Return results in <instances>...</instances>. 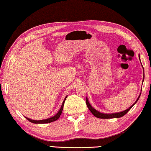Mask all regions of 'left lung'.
Instances as JSON below:
<instances>
[{
  "mask_svg": "<svg viewBox=\"0 0 151 151\" xmlns=\"http://www.w3.org/2000/svg\"><path fill=\"white\" fill-rule=\"evenodd\" d=\"M144 79H145V73H144ZM139 96H140V95H139ZM139 96L138 97V98H137V99L136 100V101L134 103V104L137 101V100L139 99ZM86 104L87 105V106H88V109H89V110H90V111L92 112V114H93L95 116H96L97 118H99V119H113V118H120V117H122V116H123L124 115H125L130 110V109L132 108V107L134 106V105H133V106H131L129 108L127 109V110L123 111V112H119V113L110 114H103V113H101V112H98V111L95 110V109H94L93 107L91 106V104H89V102L88 101V99H87V98H86Z\"/></svg>",
  "mask_w": 151,
  "mask_h": 151,
  "instance_id": "1",
  "label": "left lung"
}]
</instances>
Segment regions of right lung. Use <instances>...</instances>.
<instances>
[{
  "label": "right lung",
  "mask_w": 151,
  "mask_h": 151,
  "mask_svg": "<svg viewBox=\"0 0 151 151\" xmlns=\"http://www.w3.org/2000/svg\"><path fill=\"white\" fill-rule=\"evenodd\" d=\"M67 97L65 98L64 101H63V104H62V106H61V108L59 110V111H58V112L56 114L55 116H54L53 117L49 118V119H45V120H41V121H35V120H31V119H28V118H27V117H26V119H27L28 121L31 122V123H35V124H37V123H51V122L56 121V120H58V118L60 116L61 113H62V111H63V106H64L65 99H66Z\"/></svg>",
  "instance_id": "1"
}]
</instances>
